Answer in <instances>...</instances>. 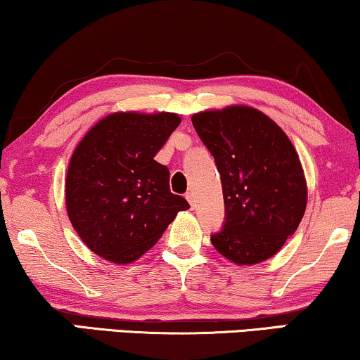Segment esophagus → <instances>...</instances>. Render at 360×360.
Instances as JSON below:
<instances>
[{
  "instance_id": "1",
  "label": "esophagus",
  "mask_w": 360,
  "mask_h": 360,
  "mask_svg": "<svg viewBox=\"0 0 360 360\" xmlns=\"http://www.w3.org/2000/svg\"><path fill=\"white\" fill-rule=\"evenodd\" d=\"M185 198L188 200V203H190L191 206H195V193H193V191H186Z\"/></svg>"
}]
</instances>
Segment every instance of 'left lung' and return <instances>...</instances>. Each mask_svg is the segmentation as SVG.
<instances>
[{
    "label": "left lung",
    "instance_id": "1",
    "mask_svg": "<svg viewBox=\"0 0 360 360\" xmlns=\"http://www.w3.org/2000/svg\"><path fill=\"white\" fill-rule=\"evenodd\" d=\"M191 122L214 157L223 184L226 223L211 236V244L236 265L274 257L297 231L308 201L292 141L252 106L201 111Z\"/></svg>",
    "mask_w": 360,
    "mask_h": 360
}]
</instances>
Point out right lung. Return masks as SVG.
I'll return each instance as SVG.
<instances>
[{
	"label": "right lung",
	"instance_id": "1",
	"mask_svg": "<svg viewBox=\"0 0 360 360\" xmlns=\"http://www.w3.org/2000/svg\"><path fill=\"white\" fill-rule=\"evenodd\" d=\"M181 122L175 112L117 111L96 122L68 164V219L86 248L126 265L162 238L190 208L169 188V169L154 157Z\"/></svg>",
	"mask_w": 360,
	"mask_h": 360
}]
</instances>
